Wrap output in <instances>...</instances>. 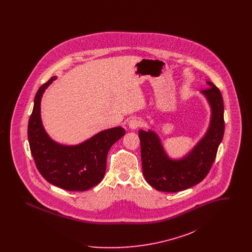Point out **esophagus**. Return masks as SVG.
<instances>
[{"instance_id": "34e87169", "label": "esophagus", "mask_w": 252, "mask_h": 252, "mask_svg": "<svg viewBox=\"0 0 252 252\" xmlns=\"http://www.w3.org/2000/svg\"><path fill=\"white\" fill-rule=\"evenodd\" d=\"M140 126H141V122L138 120V119H136V118H133V119H131V120L128 122V126H129L131 129H136V128H138Z\"/></svg>"}]
</instances>
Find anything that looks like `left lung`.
Listing matches in <instances>:
<instances>
[{
  "instance_id": "obj_1",
  "label": "left lung",
  "mask_w": 252,
  "mask_h": 252,
  "mask_svg": "<svg viewBox=\"0 0 252 252\" xmlns=\"http://www.w3.org/2000/svg\"><path fill=\"white\" fill-rule=\"evenodd\" d=\"M210 88L201 91L211 107V121L203 138L186 156L172 159L152 130L140 129L143 173L146 181L158 191L175 192L198 184L212 167L224 130V104L219 89L210 81Z\"/></svg>"
}]
</instances>
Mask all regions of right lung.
<instances>
[{"mask_svg":"<svg viewBox=\"0 0 252 252\" xmlns=\"http://www.w3.org/2000/svg\"><path fill=\"white\" fill-rule=\"evenodd\" d=\"M57 76L36 92L34 108L28 122V141L38 172L49 183L67 191H87L103 180L109 148L126 130L113 127L99 132L76 145H63L52 140L40 117V101L44 91Z\"/></svg>","mask_w":252,"mask_h":252,"instance_id":"1","label":"right lung"}]
</instances>
